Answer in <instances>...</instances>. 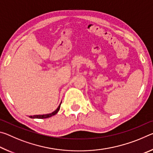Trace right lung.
Listing matches in <instances>:
<instances>
[{
    "label": "right lung",
    "mask_w": 153,
    "mask_h": 153,
    "mask_svg": "<svg viewBox=\"0 0 153 153\" xmlns=\"http://www.w3.org/2000/svg\"><path fill=\"white\" fill-rule=\"evenodd\" d=\"M61 104L59 105L58 108H56L55 111H53V113H49V114H46V115H33V116H30V118H36V119H45V118L51 117H52V116L56 115V114L58 113V111H59V109H60Z\"/></svg>",
    "instance_id": "add662e5"
}]
</instances>
